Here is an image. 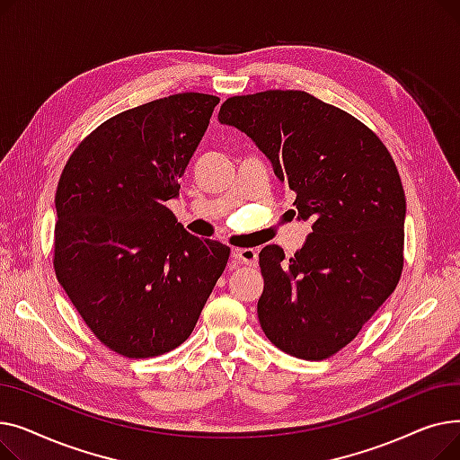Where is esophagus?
<instances>
[{
    "label": "esophagus",
    "instance_id": "1",
    "mask_svg": "<svg viewBox=\"0 0 460 460\" xmlns=\"http://www.w3.org/2000/svg\"><path fill=\"white\" fill-rule=\"evenodd\" d=\"M233 257H234L240 264H248V267H255L257 259H259L257 250H253V248H236V250L233 252Z\"/></svg>",
    "mask_w": 460,
    "mask_h": 460
}]
</instances>
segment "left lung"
Wrapping results in <instances>:
<instances>
[{
    "instance_id": "obj_1",
    "label": "left lung",
    "mask_w": 460,
    "mask_h": 460,
    "mask_svg": "<svg viewBox=\"0 0 460 460\" xmlns=\"http://www.w3.org/2000/svg\"><path fill=\"white\" fill-rule=\"evenodd\" d=\"M217 119L248 134L296 191L305 244L264 246L257 315L283 352L319 361L347 347L399 283L406 199L380 137L305 91L231 96Z\"/></svg>"
}]
</instances>
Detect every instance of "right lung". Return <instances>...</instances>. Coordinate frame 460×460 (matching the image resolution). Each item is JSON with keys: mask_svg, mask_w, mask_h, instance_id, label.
<instances>
[{"mask_svg": "<svg viewBox=\"0 0 460 460\" xmlns=\"http://www.w3.org/2000/svg\"><path fill=\"white\" fill-rule=\"evenodd\" d=\"M217 102L179 93L117 113L63 167L54 270L96 340L120 356L182 345L227 264L229 246L193 236L165 207Z\"/></svg>", "mask_w": 460, "mask_h": 460, "instance_id": "right-lung-1", "label": "right lung"}]
</instances>
